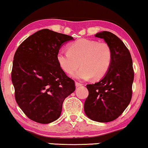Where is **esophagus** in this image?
<instances>
[{"label":"esophagus","mask_w":148,"mask_h":148,"mask_svg":"<svg viewBox=\"0 0 148 148\" xmlns=\"http://www.w3.org/2000/svg\"><path fill=\"white\" fill-rule=\"evenodd\" d=\"M83 86V84H80V83H78V82H75L76 88H79V87H80V86Z\"/></svg>","instance_id":"esophagus-1"}]
</instances>
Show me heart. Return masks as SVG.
I'll use <instances>...</instances> for the list:
<instances>
[{
	"label": "heart",
	"instance_id": "b5f03b06",
	"mask_svg": "<svg viewBox=\"0 0 148 148\" xmlns=\"http://www.w3.org/2000/svg\"><path fill=\"white\" fill-rule=\"evenodd\" d=\"M112 50L106 42L80 39L68 46V51L58 52L56 59L64 72L72 74L79 80H88L92 77L99 79L106 75L112 64Z\"/></svg>",
	"mask_w": 148,
	"mask_h": 148
}]
</instances>
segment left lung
Listing matches in <instances>:
<instances>
[{
	"label": "left lung",
	"instance_id": "obj_1",
	"mask_svg": "<svg viewBox=\"0 0 148 148\" xmlns=\"http://www.w3.org/2000/svg\"><path fill=\"white\" fill-rule=\"evenodd\" d=\"M95 36L104 39L110 46L112 61L102 79L86 86L89 95L85 101L84 111L92 120L107 123L118 118L130 103L134 71L130 52L120 38L106 31Z\"/></svg>",
	"mask_w": 148,
	"mask_h": 148
}]
</instances>
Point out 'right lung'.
<instances>
[{"label": "right lung", "instance_id": "1", "mask_svg": "<svg viewBox=\"0 0 148 148\" xmlns=\"http://www.w3.org/2000/svg\"><path fill=\"white\" fill-rule=\"evenodd\" d=\"M72 36L48 29L38 31L20 44L13 58L11 79L16 102L28 118L47 124L59 118L62 104L75 90L56 59Z\"/></svg>", "mask_w": 148, "mask_h": 148}]
</instances>
